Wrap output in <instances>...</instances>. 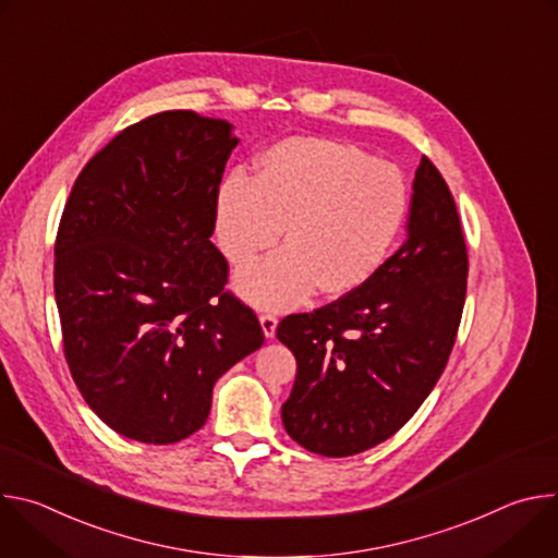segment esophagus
<instances>
[{
    "mask_svg": "<svg viewBox=\"0 0 558 558\" xmlns=\"http://www.w3.org/2000/svg\"><path fill=\"white\" fill-rule=\"evenodd\" d=\"M260 327H263V331H265V338H274L276 336V327H278V317L276 315H271V313H265V315H260Z\"/></svg>",
    "mask_w": 558,
    "mask_h": 558,
    "instance_id": "1",
    "label": "esophagus"
}]
</instances>
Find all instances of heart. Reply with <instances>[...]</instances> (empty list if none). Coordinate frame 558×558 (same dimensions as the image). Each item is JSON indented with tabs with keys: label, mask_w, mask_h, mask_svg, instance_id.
Masks as SVG:
<instances>
[{
	"label": "heart",
	"mask_w": 558,
	"mask_h": 558,
	"mask_svg": "<svg viewBox=\"0 0 558 558\" xmlns=\"http://www.w3.org/2000/svg\"><path fill=\"white\" fill-rule=\"evenodd\" d=\"M402 170L364 149L295 136L276 143L256 179L231 172L216 196V238L243 267L280 235L284 250L245 267L235 287L263 308H284L313 289L338 298L362 287L388 256L409 214Z\"/></svg>",
	"instance_id": "b5f03b06"
}]
</instances>
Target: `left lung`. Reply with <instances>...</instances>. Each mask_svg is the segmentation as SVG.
I'll list each match as a JSON object with an SVG mask.
<instances>
[{"instance_id":"1","label":"left lung","mask_w":558,"mask_h":558,"mask_svg":"<svg viewBox=\"0 0 558 558\" xmlns=\"http://www.w3.org/2000/svg\"><path fill=\"white\" fill-rule=\"evenodd\" d=\"M465 278L454 198L424 156L404 245L355 291L278 325L298 362L282 404L289 437L315 454L351 457L400 430L446 368Z\"/></svg>"}]
</instances>
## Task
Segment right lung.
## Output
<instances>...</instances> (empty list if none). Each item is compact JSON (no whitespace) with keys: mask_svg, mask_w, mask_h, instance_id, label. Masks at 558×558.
<instances>
[{"mask_svg":"<svg viewBox=\"0 0 558 558\" xmlns=\"http://www.w3.org/2000/svg\"><path fill=\"white\" fill-rule=\"evenodd\" d=\"M233 125L168 110L119 132L76 177L54 298L76 388L112 430L174 444L207 422L216 379L263 347L209 241Z\"/></svg>","mask_w":558,"mask_h":558,"instance_id":"obj_1","label":"right lung"}]
</instances>
